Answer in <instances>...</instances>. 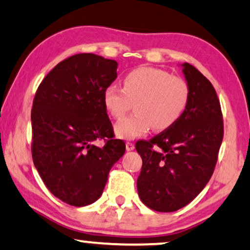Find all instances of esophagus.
<instances>
[{
    "instance_id": "obj_1",
    "label": "esophagus",
    "mask_w": 250,
    "mask_h": 250,
    "mask_svg": "<svg viewBox=\"0 0 250 250\" xmlns=\"http://www.w3.org/2000/svg\"><path fill=\"white\" fill-rule=\"evenodd\" d=\"M125 148H127V151H132V149L135 148L134 143H131V142L125 143Z\"/></svg>"
}]
</instances>
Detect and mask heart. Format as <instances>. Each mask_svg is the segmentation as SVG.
<instances>
[{"label": "heart", "instance_id": "heart-1", "mask_svg": "<svg viewBox=\"0 0 250 250\" xmlns=\"http://www.w3.org/2000/svg\"><path fill=\"white\" fill-rule=\"evenodd\" d=\"M188 98L189 88L184 79L149 67L128 73L123 88L109 84L104 91V104L113 118H122L134 104V114L115 125L116 136L123 139L145 135L151 127L155 131L170 128L181 119Z\"/></svg>", "mask_w": 250, "mask_h": 250}]
</instances>
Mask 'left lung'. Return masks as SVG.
<instances>
[{
  "instance_id": "8db88e82",
  "label": "left lung",
  "mask_w": 250,
  "mask_h": 250,
  "mask_svg": "<svg viewBox=\"0 0 250 250\" xmlns=\"http://www.w3.org/2000/svg\"><path fill=\"white\" fill-rule=\"evenodd\" d=\"M189 88L181 119L149 141H138L143 160L138 195L153 210L171 212L200 193L214 172L224 127L221 105L209 80L188 62L182 64Z\"/></svg>"
}]
</instances>
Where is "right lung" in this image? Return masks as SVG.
Listing matches in <instances>:
<instances>
[{"label":"right lung","mask_w":250,"mask_h":250,"mask_svg":"<svg viewBox=\"0 0 250 250\" xmlns=\"http://www.w3.org/2000/svg\"><path fill=\"white\" fill-rule=\"evenodd\" d=\"M116 68L115 61L95 53L74 55L49 72L33 102V162L49 191L75 207L101 198L109 170L125 154L104 104ZM97 139L106 142L103 148L94 145Z\"/></svg>","instance_id":"right-lung-1"}]
</instances>
